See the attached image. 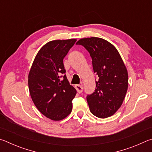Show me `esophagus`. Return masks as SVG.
I'll list each match as a JSON object with an SVG mask.
<instances>
[{
  "mask_svg": "<svg viewBox=\"0 0 152 152\" xmlns=\"http://www.w3.org/2000/svg\"><path fill=\"white\" fill-rule=\"evenodd\" d=\"M75 88L76 89L77 92H78V93H81V92L83 91V86L82 85H79V84H76L75 85Z\"/></svg>",
  "mask_w": 152,
  "mask_h": 152,
  "instance_id": "esophagus-1",
  "label": "esophagus"
}]
</instances>
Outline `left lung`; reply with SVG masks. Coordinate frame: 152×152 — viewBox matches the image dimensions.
<instances>
[{
	"label": "left lung",
	"instance_id": "1",
	"mask_svg": "<svg viewBox=\"0 0 152 152\" xmlns=\"http://www.w3.org/2000/svg\"><path fill=\"white\" fill-rule=\"evenodd\" d=\"M76 44L88 50L99 77L94 92L86 97L90 110L99 118L112 116L121 106L128 88L127 70L119 51L100 37L82 38Z\"/></svg>",
	"mask_w": 152,
	"mask_h": 152
}]
</instances>
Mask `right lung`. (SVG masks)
Returning a JSON list of instances; mask_svg holds the SVG:
<instances>
[{"mask_svg":"<svg viewBox=\"0 0 152 152\" xmlns=\"http://www.w3.org/2000/svg\"><path fill=\"white\" fill-rule=\"evenodd\" d=\"M76 39L48 42L36 55L28 76L29 93L37 109L46 117L60 121L72 110L76 90L64 74V58Z\"/></svg>","mask_w":152,"mask_h":152,"instance_id":"1","label":"right lung"}]
</instances>
